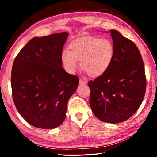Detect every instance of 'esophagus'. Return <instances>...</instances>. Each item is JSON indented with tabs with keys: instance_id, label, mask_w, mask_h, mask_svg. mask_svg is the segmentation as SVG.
I'll use <instances>...</instances> for the list:
<instances>
[{
	"instance_id": "34e87169",
	"label": "esophagus",
	"mask_w": 157,
	"mask_h": 157,
	"mask_svg": "<svg viewBox=\"0 0 157 157\" xmlns=\"http://www.w3.org/2000/svg\"><path fill=\"white\" fill-rule=\"evenodd\" d=\"M86 84V81L85 80V79H79V84L83 85V84Z\"/></svg>"
}]
</instances>
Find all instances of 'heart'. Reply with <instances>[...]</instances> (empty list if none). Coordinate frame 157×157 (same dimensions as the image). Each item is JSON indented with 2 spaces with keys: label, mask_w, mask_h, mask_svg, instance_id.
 Returning a JSON list of instances; mask_svg holds the SVG:
<instances>
[{
  "label": "heart",
  "mask_w": 157,
  "mask_h": 157,
  "mask_svg": "<svg viewBox=\"0 0 157 157\" xmlns=\"http://www.w3.org/2000/svg\"><path fill=\"white\" fill-rule=\"evenodd\" d=\"M69 50H63L61 62L64 70L73 74L80 67L91 78H98L107 72L115 57V46L110 39L84 36L69 44Z\"/></svg>",
  "instance_id": "obj_1"
}]
</instances>
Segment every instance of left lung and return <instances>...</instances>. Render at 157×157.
<instances>
[{"label":"left lung","mask_w":157,"mask_h":157,"mask_svg":"<svg viewBox=\"0 0 157 157\" xmlns=\"http://www.w3.org/2000/svg\"><path fill=\"white\" fill-rule=\"evenodd\" d=\"M115 57L104 75L89 81V103L94 115L105 123L125 121L141 105L146 90L144 63L137 46L118 31L111 30Z\"/></svg>","instance_id":"8db88e82"}]
</instances>
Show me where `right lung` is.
Masks as SVG:
<instances>
[{"mask_svg": "<svg viewBox=\"0 0 157 157\" xmlns=\"http://www.w3.org/2000/svg\"><path fill=\"white\" fill-rule=\"evenodd\" d=\"M67 32L34 37L18 52L12 69L16 108L28 123L46 129L56 128L66 118L68 101L79 78L62 68L61 54Z\"/></svg>", "mask_w": 157, "mask_h": 157, "instance_id": "1", "label": "right lung"}]
</instances>
